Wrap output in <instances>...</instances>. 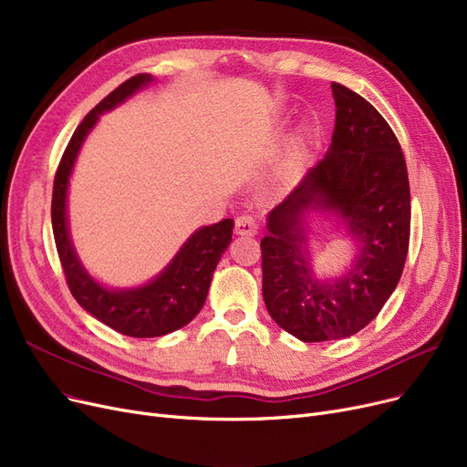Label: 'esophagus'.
I'll use <instances>...</instances> for the list:
<instances>
[{
    "label": "esophagus",
    "mask_w": 467,
    "mask_h": 467,
    "mask_svg": "<svg viewBox=\"0 0 467 467\" xmlns=\"http://www.w3.org/2000/svg\"><path fill=\"white\" fill-rule=\"evenodd\" d=\"M257 229H260V224H257V221L252 215L238 217L234 223V233L240 236H254Z\"/></svg>",
    "instance_id": "1"
}]
</instances>
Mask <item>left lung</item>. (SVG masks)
I'll list each match as a JSON object with an SVG mask.
<instances>
[{"instance_id": "8db88e82", "label": "left lung", "mask_w": 467, "mask_h": 467, "mask_svg": "<svg viewBox=\"0 0 467 467\" xmlns=\"http://www.w3.org/2000/svg\"><path fill=\"white\" fill-rule=\"evenodd\" d=\"M337 120L325 158L269 213L262 240L269 316L302 342L350 337L371 323L404 271L410 244V182L399 138L368 99L331 82ZM337 211L360 238L353 271L319 284L299 252L306 209Z\"/></svg>"}]
</instances>
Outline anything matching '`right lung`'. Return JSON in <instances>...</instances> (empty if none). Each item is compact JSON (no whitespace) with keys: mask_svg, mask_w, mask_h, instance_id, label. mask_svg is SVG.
<instances>
[{"mask_svg":"<svg viewBox=\"0 0 467 467\" xmlns=\"http://www.w3.org/2000/svg\"><path fill=\"white\" fill-rule=\"evenodd\" d=\"M150 80L151 75L148 73L130 77L82 119L63 151L54 179V196H51V224H54V238L68 290L98 321L134 338L172 333L196 317L210 290L212 275L223 252L231 244L234 224L233 219H223L196 231L160 277L140 288L108 290L99 286L80 265L67 231L65 198L68 175L73 171L80 144L96 125L99 113L113 109L117 103L132 96Z\"/></svg>","mask_w":467,"mask_h":467,"instance_id":"add662e5","label":"right lung"}]
</instances>
